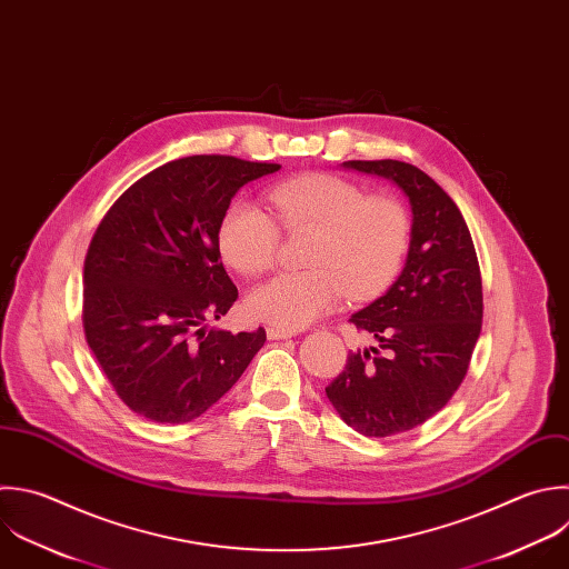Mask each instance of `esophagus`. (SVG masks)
<instances>
[{
  "mask_svg": "<svg viewBox=\"0 0 569 569\" xmlns=\"http://www.w3.org/2000/svg\"><path fill=\"white\" fill-rule=\"evenodd\" d=\"M291 336H293V331H284V329H278V327H269L267 329V338L269 340H287Z\"/></svg>",
  "mask_w": 569,
  "mask_h": 569,
  "instance_id": "1",
  "label": "esophagus"
}]
</instances>
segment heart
Here are the masks:
<instances>
[{"label": "heart", "instance_id": "obj_1", "mask_svg": "<svg viewBox=\"0 0 569 569\" xmlns=\"http://www.w3.org/2000/svg\"><path fill=\"white\" fill-rule=\"evenodd\" d=\"M287 229H318L309 271H287L251 291L247 307L258 320L284 331L302 329L347 296L380 291L400 269L411 222L405 207L345 178L311 173L278 182L267 193ZM276 218L251 200L227 207L218 227L222 258L244 276L273 267L280 247Z\"/></svg>", "mask_w": 569, "mask_h": 569}]
</instances>
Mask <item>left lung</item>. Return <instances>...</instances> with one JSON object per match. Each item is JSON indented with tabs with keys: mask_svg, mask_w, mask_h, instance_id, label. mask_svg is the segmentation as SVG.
Wrapping results in <instances>:
<instances>
[{
	"mask_svg": "<svg viewBox=\"0 0 569 569\" xmlns=\"http://www.w3.org/2000/svg\"><path fill=\"white\" fill-rule=\"evenodd\" d=\"M340 167L389 180L411 209L400 276L351 316L378 347L349 353L345 371L325 389L351 429L385 438L431 418L460 387L480 336V269L462 213L418 167L398 160Z\"/></svg>",
	"mask_w": 569,
	"mask_h": 569,
	"instance_id": "left-lung-1",
	"label": "left lung"
}]
</instances>
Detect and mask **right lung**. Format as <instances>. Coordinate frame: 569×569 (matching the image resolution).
I'll use <instances>...</instances> for the list:
<instances>
[{
	"mask_svg": "<svg viewBox=\"0 0 569 569\" xmlns=\"http://www.w3.org/2000/svg\"><path fill=\"white\" fill-rule=\"evenodd\" d=\"M280 164L233 156L167 162L129 187L84 260V333L138 416L189 422L216 405L267 340L264 329H209L238 300L218 227L233 196Z\"/></svg>",
	"mask_w": 569,
	"mask_h": 569,
	"instance_id": "obj_1",
	"label": "right lung"
}]
</instances>
